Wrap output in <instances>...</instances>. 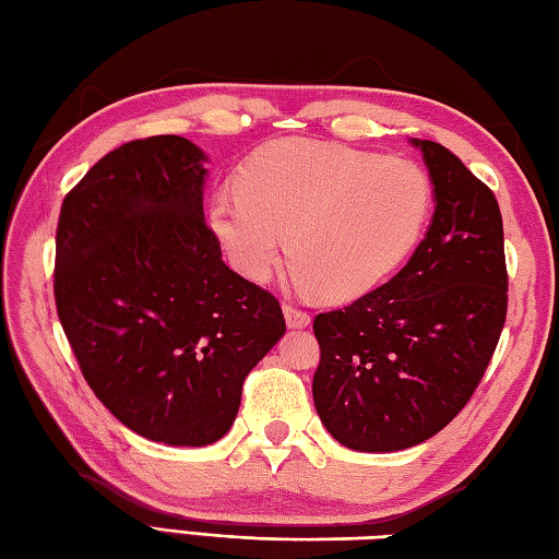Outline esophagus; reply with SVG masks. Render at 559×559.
<instances>
[{"label": "esophagus", "mask_w": 559, "mask_h": 559, "mask_svg": "<svg viewBox=\"0 0 559 559\" xmlns=\"http://www.w3.org/2000/svg\"><path fill=\"white\" fill-rule=\"evenodd\" d=\"M282 311H284V321H287L289 329H307V325L311 323V316L307 311L292 307V304H284Z\"/></svg>", "instance_id": "esophagus-1"}]
</instances>
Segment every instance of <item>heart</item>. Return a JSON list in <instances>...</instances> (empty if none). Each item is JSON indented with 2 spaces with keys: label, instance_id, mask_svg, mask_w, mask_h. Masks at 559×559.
Returning a JSON list of instances; mask_svg holds the SVG:
<instances>
[{
  "label": "heart",
  "instance_id": "heart-1",
  "mask_svg": "<svg viewBox=\"0 0 559 559\" xmlns=\"http://www.w3.org/2000/svg\"><path fill=\"white\" fill-rule=\"evenodd\" d=\"M236 192L209 206L230 265L265 282L287 238L294 275L321 301L355 299L392 275L433 202L416 163L304 139L258 148L238 170Z\"/></svg>",
  "mask_w": 559,
  "mask_h": 559
}]
</instances>
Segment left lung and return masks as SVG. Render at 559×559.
I'll use <instances>...</instances> for the list:
<instances>
[{
    "label": "left lung",
    "instance_id": "8db88e82",
    "mask_svg": "<svg viewBox=\"0 0 559 559\" xmlns=\"http://www.w3.org/2000/svg\"><path fill=\"white\" fill-rule=\"evenodd\" d=\"M411 145L433 185L424 240L382 287L313 319L316 411L360 452L406 450L443 430L475 394L507 321L497 197L440 143Z\"/></svg>",
    "mask_w": 559,
    "mask_h": 559
}]
</instances>
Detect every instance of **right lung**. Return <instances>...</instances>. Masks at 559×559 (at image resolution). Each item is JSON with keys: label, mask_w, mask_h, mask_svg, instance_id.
<instances>
[{"label": "right lung", "mask_w": 559, "mask_h": 559, "mask_svg": "<svg viewBox=\"0 0 559 559\" xmlns=\"http://www.w3.org/2000/svg\"><path fill=\"white\" fill-rule=\"evenodd\" d=\"M206 160L182 135L123 143L66 197L56 234L58 319L92 392L133 433L182 448L228 433L287 331L280 301L221 260Z\"/></svg>", "instance_id": "add662e5"}]
</instances>
